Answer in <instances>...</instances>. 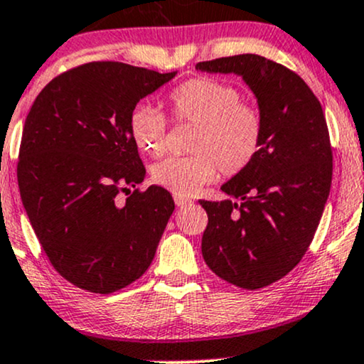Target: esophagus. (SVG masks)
Returning a JSON list of instances; mask_svg holds the SVG:
<instances>
[{"mask_svg":"<svg viewBox=\"0 0 364 364\" xmlns=\"http://www.w3.org/2000/svg\"><path fill=\"white\" fill-rule=\"evenodd\" d=\"M174 202H176L178 207H186V205H190L191 200L183 198V196H174Z\"/></svg>","mask_w":364,"mask_h":364,"instance_id":"obj_1","label":"esophagus"}]
</instances>
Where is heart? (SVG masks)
Returning <instances> with one entry per match:
<instances>
[{"instance_id": "heart-1", "label": "heart", "mask_w": 364, "mask_h": 364, "mask_svg": "<svg viewBox=\"0 0 364 364\" xmlns=\"http://www.w3.org/2000/svg\"><path fill=\"white\" fill-rule=\"evenodd\" d=\"M169 109L179 123L195 124L190 156L169 157L154 166L152 181L176 196H191L215 179L219 169L236 176L257 159L263 141V116L241 101L231 83L212 77L191 78L169 94ZM132 133L141 152L161 156L166 145V118L149 106L132 112Z\"/></svg>"}]
</instances>
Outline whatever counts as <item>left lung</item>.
Wrapping results in <instances>:
<instances>
[{"label":"left lung","mask_w":364,"mask_h":364,"mask_svg":"<svg viewBox=\"0 0 364 364\" xmlns=\"http://www.w3.org/2000/svg\"><path fill=\"white\" fill-rule=\"evenodd\" d=\"M207 73L241 77L263 116L258 156L220 186L231 198L205 202L203 260L243 289L269 286L298 265L323 214L332 149L318 99L299 75L258 54L196 63Z\"/></svg>","instance_id":"obj_1"}]
</instances>
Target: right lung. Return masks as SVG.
<instances>
[{
    "instance_id": "obj_1",
    "label": "right lung",
    "mask_w": 364,
    "mask_h": 364,
    "mask_svg": "<svg viewBox=\"0 0 364 364\" xmlns=\"http://www.w3.org/2000/svg\"><path fill=\"white\" fill-rule=\"evenodd\" d=\"M176 73L87 63L49 82L28 111L20 196L49 262L80 289L119 291L154 260L173 196L156 185L135 190L124 204L117 195L145 178L132 112Z\"/></svg>"
}]
</instances>
